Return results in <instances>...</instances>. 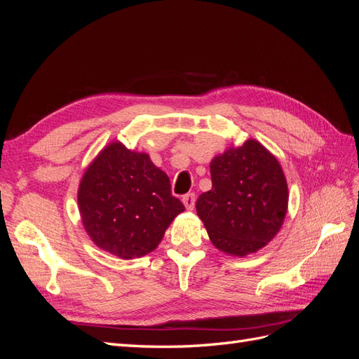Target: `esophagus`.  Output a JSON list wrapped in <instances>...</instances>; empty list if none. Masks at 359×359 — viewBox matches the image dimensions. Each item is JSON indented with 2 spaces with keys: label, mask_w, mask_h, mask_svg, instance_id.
<instances>
[{
  "label": "esophagus",
  "mask_w": 359,
  "mask_h": 359,
  "mask_svg": "<svg viewBox=\"0 0 359 359\" xmlns=\"http://www.w3.org/2000/svg\"><path fill=\"white\" fill-rule=\"evenodd\" d=\"M194 202H196V198H194V193H189L186 196H182V203L186 205L187 210L194 208Z\"/></svg>",
  "instance_id": "esophagus-1"
}]
</instances>
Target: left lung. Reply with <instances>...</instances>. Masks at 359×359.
Returning <instances> with one entry per match:
<instances>
[{
  "label": "left lung",
  "instance_id": "8db88e82",
  "mask_svg": "<svg viewBox=\"0 0 359 359\" xmlns=\"http://www.w3.org/2000/svg\"><path fill=\"white\" fill-rule=\"evenodd\" d=\"M212 189L196 211L214 247L244 257L265 247L285 222L289 191L278 160L256 139L229 147L210 163Z\"/></svg>",
  "mask_w": 359,
  "mask_h": 359
}]
</instances>
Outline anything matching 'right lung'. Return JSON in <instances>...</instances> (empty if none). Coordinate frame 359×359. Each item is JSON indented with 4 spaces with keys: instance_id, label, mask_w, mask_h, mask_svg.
<instances>
[{
    "instance_id": "1",
    "label": "right lung",
    "mask_w": 359,
    "mask_h": 359,
    "mask_svg": "<svg viewBox=\"0 0 359 359\" xmlns=\"http://www.w3.org/2000/svg\"><path fill=\"white\" fill-rule=\"evenodd\" d=\"M82 224L91 241L119 259L157 248L184 211L170 193L169 177L147 153L107 144L85 169L78 189Z\"/></svg>"
}]
</instances>
